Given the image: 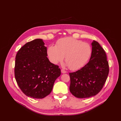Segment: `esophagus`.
Instances as JSON below:
<instances>
[{
  "instance_id": "1",
  "label": "esophagus",
  "mask_w": 121,
  "mask_h": 121,
  "mask_svg": "<svg viewBox=\"0 0 121 121\" xmlns=\"http://www.w3.org/2000/svg\"><path fill=\"white\" fill-rule=\"evenodd\" d=\"M61 72L62 73H63V74H64V73H67V71H65V69H61Z\"/></svg>"
}]
</instances>
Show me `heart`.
Masks as SVG:
<instances>
[{"label": "heart", "instance_id": "1", "mask_svg": "<svg viewBox=\"0 0 121 121\" xmlns=\"http://www.w3.org/2000/svg\"><path fill=\"white\" fill-rule=\"evenodd\" d=\"M91 52L89 44L72 37L58 40L56 46L51 45L47 49V54L53 64L61 61L65 57V62L72 70L81 68L88 60Z\"/></svg>", "mask_w": 121, "mask_h": 121}]
</instances>
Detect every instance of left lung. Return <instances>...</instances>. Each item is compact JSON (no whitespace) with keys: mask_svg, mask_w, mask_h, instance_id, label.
<instances>
[{"mask_svg":"<svg viewBox=\"0 0 121 121\" xmlns=\"http://www.w3.org/2000/svg\"><path fill=\"white\" fill-rule=\"evenodd\" d=\"M92 53L87 64L75 72L69 73V91L77 98H88L100 92L107 79L109 65L107 54L96 41L92 43Z\"/></svg>","mask_w":121,"mask_h":121,"instance_id":"1","label":"left lung"}]
</instances>
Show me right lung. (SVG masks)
<instances>
[{"mask_svg": "<svg viewBox=\"0 0 121 121\" xmlns=\"http://www.w3.org/2000/svg\"><path fill=\"white\" fill-rule=\"evenodd\" d=\"M43 40L29 42L18 51L14 76L22 91L28 97L43 98L52 92L54 83L61 74L58 65L50 63Z\"/></svg>", "mask_w": 121, "mask_h": 121, "instance_id": "1", "label": "right lung"}]
</instances>
